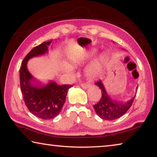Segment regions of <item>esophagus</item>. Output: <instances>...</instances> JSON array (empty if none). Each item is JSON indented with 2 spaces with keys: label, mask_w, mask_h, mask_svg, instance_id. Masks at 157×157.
Here are the masks:
<instances>
[{
  "label": "esophagus",
  "mask_w": 157,
  "mask_h": 157,
  "mask_svg": "<svg viewBox=\"0 0 157 157\" xmlns=\"http://www.w3.org/2000/svg\"><path fill=\"white\" fill-rule=\"evenodd\" d=\"M81 86L84 89H87L88 88H89L90 86H91V85H90L89 84H87V83H82V84H81Z\"/></svg>",
  "instance_id": "34e87169"
}]
</instances>
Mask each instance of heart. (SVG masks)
Instances as JSON below:
<instances>
[{"label": "heart", "instance_id": "b5f03b06", "mask_svg": "<svg viewBox=\"0 0 157 157\" xmlns=\"http://www.w3.org/2000/svg\"><path fill=\"white\" fill-rule=\"evenodd\" d=\"M97 50L92 49L85 52L81 57L74 59L75 64H83L87 61L92 59L97 53ZM109 56L107 52H103L95 58L90 64L87 66L85 70V74L89 78L95 79L100 78L102 75L105 70L107 62H108Z\"/></svg>", "mask_w": 157, "mask_h": 157}]
</instances>
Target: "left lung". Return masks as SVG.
I'll list each match as a JSON object with an SVG mask.
<instances>
[{
    "mask_svg": "<svg viewBox=\"0 0 157 157\" xmlns=\"http://www.w3.org/2000/svg\"><path fill=\"white\" fill-rule=\"evenodd\" d=\"M95 85L100 89L102 96L99 102L94 105V108L97 115L103 120L113 121L123 116L132 106L136 96L135 95L126 102L113 100L107 94L102 81H98ZM138 86H136V90Z\"/></svg>",
    "mask_w": 157,
    "mask_h": 157,
    "instance_id": "1",
    "label": "left lung"
}]
</instances>
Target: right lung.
<instances>
[{
  "mask_svg": "<svg viewBox=\"0 0 157 157\" xmlns=\"http://www.w3.org/2000/svg\"><path fill=\"white\" fill-rule=\"evenodd\" d=\"M52 41L44 42L32 49L23 59L20 70L21 89L25 105L33 115L44 120H50L60 113L68 89L72 87V85H58L52 80L44 84L29 72L28 61L47 54Z\"/></svg>",
  "mask_w": 157,
  "mask_h": 157,
  "instance_id": "obj_1",
  "label": "right lung"
}]
</instances>
